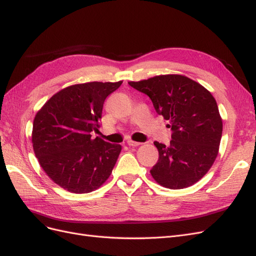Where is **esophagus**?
Instances as JSON below:
<instances>
[{
	"mask_svg": "<svg viewBox=\"0 0 256 256\" xmlns=\"http://www.w3.org/2000/svg\"><path fill=\"white\" fill-rule=\"evenodd\" d=\"M126 144H128V145L130 147H137V146H140V142H134V140H128V142H126Z\"/></svg>",
	"mask_w": 256,
	"mask_h": 256,
	"instance_id": "34e87169",
	"label": "esophagus"
}]
</instances>
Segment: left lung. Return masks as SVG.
<instances>
[{
    "mask_svg": "<svg viewBox=\"0 0 256 256\" xmlns=\"http://www.w3.org/2000/svg\"><path fill=\"white\" fill-rule=\"evenodd\" d=\"M128 84L149 96L173 132L170 146L154 142L159 152V160L150 170L154 180L170 189L196 184L218 154L222 121L213 95L182 74L156 76Z\"/></svg>",
    "mask_w": 256,
    "mask_h": 256,
    "instance_id": "obj_1",
    "label": "left lung"
}]
</instances>
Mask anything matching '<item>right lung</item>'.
Returning <instances> with one entry per match:
<instances>
[{
	"label": "right lung",
	"instance_id": "1",
	"mask_svg": "<svg viewBox=\"0 0 256 256\" xmlns=\"http://www.w3.org/2000/svg\"><path fill=\"white\" fill-rule=\"evenodd\" d=\"M119 82H88L62 88L38 111L32 128L36 156L55 184L74 194L96 190L112 172L121 145L100 137L98 130L104 100Z\"/></svg>",
	"mask_w": 256,
	"mask_h": 256
}]
</instances>
